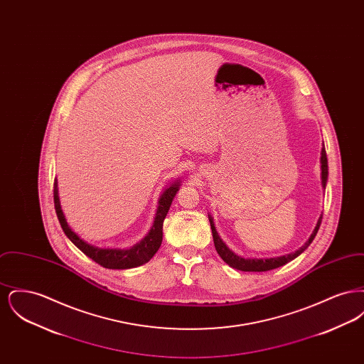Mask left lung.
I'll return each instance as SVG.
<instances>
[{"instance_id":"8db88e82","label":"left lung","mask_w":364,"mask_h":364,"mask_svg":"<svg viewBox=\"0 0 364 364\" xmlns=\"http://www.w3.org/2000/svg\"><path fill=\"white\" fill-rule=\"evenodd\" d=\"M328 176H329V166H328V156H326V150L325 146L321 150V183H322V188H326L328 184ZM208 221L211 225V233H213V240L215 250L218 252V255L223 258V260L228 263L230 267L242 270V272H267V270H273L277 269L279 266H284L285 263L294 260L297 258L301 252H304L307 250V247L311 244L314 237L316 236V232L321 225L322 221V214L319 215L316 225L312 230L311 236L309 237V240L304 242V245H301L299 250H296L294 252L282 255V257H276V258H244L242 255H237L236 252H233L225 242L221 239V236L218 235L215 225H214V218L211 214H208Z\"/></svg>"}]
</instances>
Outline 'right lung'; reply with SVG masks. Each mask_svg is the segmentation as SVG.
Masks as SVG:
<instances>
[{"label": "right lung", "mask_w": 364, "mask_h": 364, "mask_svg": "<svg viewBox=\"0 0 364 364\" xmlns=\"http://www.w3.org/2000/svg\"><path fill=\"white\" fill-rule=\"evenodd\" d=\"M181 177H177L172 180L159 195L158 206H156V217L153 221V225L150 228L149 233L140 240L134 244L129 248H110V247H98L91 242L83 240L67 223L65 214L61 208V202L58 196V183L57 178L54 180V208L58 217V221L64 233L70 242H73L83 254H86L88 258L97 262L98 264L104 266L106 269H116V270H124V269H132L138 267L154 257L156 251L161 247L162 242V226L164 220L171 208L172 200H173L177 191L181 187Z\"/></svg>", "instance_id": "right-lung-1"}]
</instances>
